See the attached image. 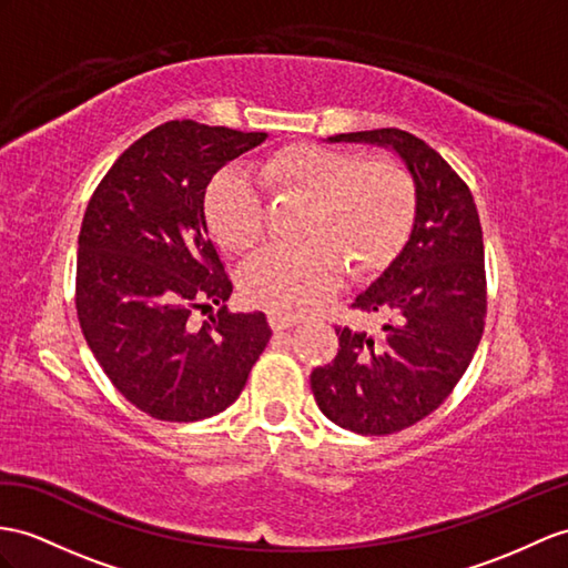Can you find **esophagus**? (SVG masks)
I'll list each match as a JSON object with an SVG mask.
<instances>
[{"label": "esophagus", "mask_w": 568, "mask_h": 568, "mask_svg": "<svg viewBox=\"0 0 568 568\" xmlns=\"http://www.w3.org/2000/svg\"><path fill=\"white\" fill-rule=\"evenodd\" d=\"M267 321H270V327L272 329H286V327H294L298 323V315H286V313H280V311H267Z\"/></svg>", "instance_id": "1"}]
</instances>
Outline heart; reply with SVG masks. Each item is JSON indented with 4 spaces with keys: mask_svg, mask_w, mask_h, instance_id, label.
<instances>
[{
    "mask_svg": "<svg viewBox=\"0 0 568 568\" xmlns=\"http://www.w3.org/2000/svg\"><path fill=\"white\" fill-rule=\"evenodd\" d=\"M260 173L276 197L306 204V241L270 245L241 272L243 294L270 311L315 308L337 288L342 261L354 276L385 270L417 219V183L397 159L292 144L262 163ZM204 216L216 243L231 253L253 251L267 233V204L236 169L219 171L206 185Z\"/></svg>",
    "mask_w": 568,
    "mask_h": 568,
    "instance_id": "obj_1",
    "label": "heart"
}]
</instances>
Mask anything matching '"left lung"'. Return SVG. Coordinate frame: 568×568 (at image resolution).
I'll return each mask as SVG.
<instances>
[{"label": "left lung", "mask_w": 568, "mask_h": 568, "mask_svg": "<svg viewBox=\"0 0 568 568\" xmlns=\"http://www.w3.org/2000/svg\"><path fill=\"white\" fill-rule=\"evenodd\" d=\"M393 146L417 183V219L354 311L381 313V332L335 325L332 364L311 373L315 403L354 434L385 436L446 403L477 352L487 317V272L477 204L465 180L419 136L397 128L329 136Z\"/></svg>", "instance_id": "obj_1"}]
</instances>
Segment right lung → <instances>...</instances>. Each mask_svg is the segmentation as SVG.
Instances as JSON below:
<instances>
[{"label": "right lung", "mask_w": 568, "mask_h": 568, "mask_svg": "<svg viewBox=\"0 0 568 568\" xmlns=\"http://www.w3.org/2000/svg\"><path fill=\"white\" fill-rule=\"evenodd\" d=\"M265 132L171 120L110 165L79 231L77 315L122 397L161 422L214 417L239 399L272 337L265 313H229L233 292L206 231L204 192ZM220 308L202 326L195 310Z\"/></svg>", "instance_id": "1"}]
</instances>
